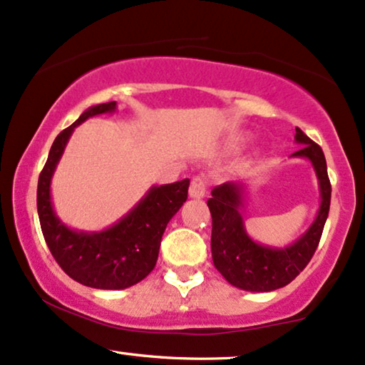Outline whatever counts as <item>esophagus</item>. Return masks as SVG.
<instances>
[{
    "label": "esophagus",
    "mask_w": 365,
    "mask_h": 365,
    "mask_svg": "<svg viewBox=\"0 0 365 365\" xmlns=\"http://www.w3.org/2000/svg\"><path fill=\"white\" fill-rule=\"evenodd\" d=\"M206 187L208 186H206L205 178H201V175H195L190 186V196L196 197V200H201V197H205L206 195Z\"/></svg>",
    "instance_id": "obj_1"
}]
</instances>
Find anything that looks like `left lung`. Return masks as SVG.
I'll use <instances>...</instances> for the list:
<instances>
[{"instance_id":"1","label":"left lung","mask_w":365,"mask_h":365,"mask_svg":"<svg viewBox=\"0 0 365 365\" xmlns=\"http://www.w3.org/2000/svg\"><path fill=\"white\" fill-rule=\"evenodd\" d=\"M294 140L301 148L291 157H303L312 162L320 186V208L317 218L298 240L286 247H269L252 240L242 218L244 182H223L213 187L208 208L213 218L211 255L220 274L238 289L269 292L286 284L307 267L317 250L323 227L330 211L331 186L327 173V160L320 145L296 128Z\"/></svg>"}]
</instances>
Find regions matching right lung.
<instances>
[{
	"label": "right lung",
	"mask_w": 365,
	"mask_h": 365,
	"mask_svg": "<svg viewBox=\"0 0 365 365\" xmlns=\"http://www.w3.org/2000/svg\"><path fill=\"white\" fill-rule=\"evenodd\" d=\"M115 111L116 101L91 106L62 130L52 143L37 187L40 227L53 259L67 276L94 289H125L152 272L165 227L187 200L190 187V179L152 186L123 218L101 232L74 230L62 223L53 211L51 182L67 142L83 121Z\"/></svg>",
	"instance_id": "add662e5"
}]
</instances>
